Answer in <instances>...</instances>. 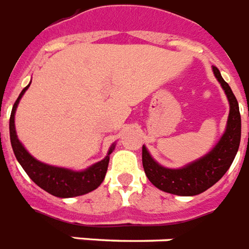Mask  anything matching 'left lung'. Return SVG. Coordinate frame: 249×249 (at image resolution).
Returning <instances> with one entry per match:
<instances>
[{
    "mask_svg": "<svg viewBox=\"0 0 249 249\" xmlns=\"http://www.w3.org/2000/svg\"><path fill=\"white\" fill-rule=\"evenodd\" d=\"M213 74L224 89L230 101V117L227 130L216 147L204 158L179 170H170L159 166L150 157L146 147H142V163L146 177L154 186L162 191L182 196H194L201 194L213 186L217 180H220L236 157L241 137L239 103L231 87L221 78L216 66H213Z\"/></svg>",
    "mask_w": 249,
    "mask_h": 249,
    "instance_id": "1",
    "label": "left lung"
}]
</instances>
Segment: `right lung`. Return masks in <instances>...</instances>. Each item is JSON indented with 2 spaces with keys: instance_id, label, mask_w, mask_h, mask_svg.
<instances>
[{
  "instance_id": "1",
  "label": "right lung",
  "mask_w": 249,
  "mask_h": 249,
  "mask_svg": "<svg viewBox=\"0 0 249 249\" xmlns=\"http://www.w3.org/2000/svg\"><path fill=\"white\" fill-rule=\"evenodd\" d=\"M28 86L23 89L17 101L14 103L9 121V131H10V142H12L13 151L17 158L19 164L22 166L25 172L28 174L29 178L37 186H39L42 190H45L49 194H52L54 196L58 197H72L85 195L87 192H91L101 186L103 179L106 177L107 167H108V159L110 157L107 155L103 160L95 163L94 166L87 168L85 171L74 172L66 168H59V167L48 166L45 163L38 162L37 159L29 154L23 146L19 143L14 128V112L17 108V105L19 99L23 95V92L26 91ZM114 146L110 148L108 154H111Z\"/></svg>"
}]
</instances>
